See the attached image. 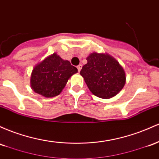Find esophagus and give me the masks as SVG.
Returning a JSON list of instances; mask_svg holds the SVG:
<instances>
[{"mask_svg": "<svg viewBox=\"0 0 159 159\" xmlns=\"http://www.w3.org/2000/svg\"><path fill=\"white\" fill-rule=\"evenodd\" d=\"M82 67H83V66H82V65H79L77 66V67H77V69H78V71H79V72H80V70H81V69H82Z\"/></svg>", "mask_w": 159, "mask_h": 159, "instance_id": "obj_1", "label": "esophagus"}]
</instances>
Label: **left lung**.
<instances>
[{
	"instance_id": "left-lung-1",
	"label": "left lung",
	"mask_w": 159,
	"mask_h": 159,
	"mask_svg": "<svg viewBox=\"0 0 159 159\" xmlns=\"http://www.w3.org/2000/svg\"><path fill=\"white\" fill-rule=\"evenodd\" d=\"M87 64L80 70L89 90L101 98H110L125 84V74L115 58L107 54L94 52L86 58Z\"/></svg>"
}]
</instances>
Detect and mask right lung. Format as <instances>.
<instances>
[{"label":"right lung","instance_id":"right-lung-1","mask_svg":"<svg viewBox=\"0 0 159 159\" xmlns=\"http://www.w3.org/2000/svg\"><path fill=\"white\" fill-rule=\"evenodd\" d=\"M77 73V68L56 53L47 57L34 67L31 76V86L34 92L46 98L58 95L67 80Z\"/></svg>","mask_w":159,"mask_h":159}]
</instances>
